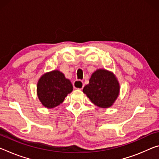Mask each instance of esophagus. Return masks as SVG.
<instances>
[{
    "instance_id": "34e87169",
    "label": "esophagus",
    "mask_w": 159,
    "mask_h": 159,
    "mask_svg": "<svg viewBox=\"0 0 159 159\" xmlns=\"http://www.w3.org/2000/svg\"><path fill=\"white\" fill-rule=\"evenodd\" d=\"M84 87V84L83 81H80V80H76L74 83V88L76 89L82 90Z\"/></svg>"
}]
</instances>
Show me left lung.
Returning a JSON list of instances; mask_svg holds the SVG:
<instances>
[{"mask_svg": "<svg viewBox=\"0 0 159 159\" xmlns=\"http://www.w3.org/2000/svg\"><path fill=\"white\" fill-rule=\"evenodd\" d=\"M93 104L99 107H111L120 93L119 82L112 72L98 69L90 77L89 84L83 89Z\"/></svg>", "mask_w": 159, "mask_h": 159, "instance_id": "left-lung-1", "label": "left lung"}]
</instances>
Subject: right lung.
Wrapping results in <instances>:
<instances>
[{"label": "right lung", "mask_w": 159, "mask_h": 159, "mask_svg": "<svg viewBox=\"0 0 159 159\" xmlns=\"http://www.w3.org/2000/svg\"><path fill=\"white\" fill-rule=\"evenodd\" d=\"M72 90L71 83L58 70L42 75L37 83V96L47 108H54L61 104Z\"/></svg>", "instance_id": "right-lung-1"}]
</instances>
